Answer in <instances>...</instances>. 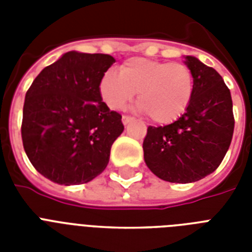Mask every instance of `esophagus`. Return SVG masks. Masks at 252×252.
<instances>
[{"label":"esophagus","instance_id":"esophagus-1","mask_svg":"<svg viewBox=\"0 0 252 252\" xmlns=\"http://www.w3.org/2000/svg\"><path fill=\"white\" fill-rule=\"evenodd\" d=\"M122 120H123V124H124V126H128L129 123L133 122V118H130V116H126V115H124V116L122 118Z\"/></svg>","mask_w":252,"mask_h":252}]
</instances>
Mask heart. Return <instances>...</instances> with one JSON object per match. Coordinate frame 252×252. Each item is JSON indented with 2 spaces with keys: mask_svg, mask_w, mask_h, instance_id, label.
Masks as SVG:
<instances>
[{
  "mask_svg": "<svg viewBox=\"0 0 252 252\" xmlns=\"http://www.w3.org/2000/svg\"><path fill=\"white\" fill-rule=\"evenodd\" d=\"M99 93L111 110H119L137 93L138 110L157 124H170L187 111L193 96V76L186 65L145 57H132L107 72Z\"/></svg>",
  "mask_w": 252,
  "mask_h": 252,
  "instance_id": "1",
  "label": "heart"
}]
</instances>
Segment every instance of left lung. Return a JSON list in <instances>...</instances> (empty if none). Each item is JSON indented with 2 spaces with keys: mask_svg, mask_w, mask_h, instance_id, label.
<instances>
[{
  "mask_svg": "<svg viewBox=\"0 0 252 252\" xmlns=\"http://www.w3.org/2000/svg\"><path fill=\"white\" fill-rule=\"evenodd\" d=\"M193 76L187 111L165 126H149L142 144L150 171L171 183H192L219 167L234 132L233 100L222 77L193 56H184Z\"/></svg>",
  "mask_w": 252,
  "mask_h": 252,
  "instance_id": "obj_1",
  "label": "left lung"
}]
</instances>
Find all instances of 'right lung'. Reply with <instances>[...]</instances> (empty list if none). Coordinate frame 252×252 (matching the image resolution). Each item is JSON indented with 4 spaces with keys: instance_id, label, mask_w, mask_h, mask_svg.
Returning a JSON list of instances; mask_svg holds the SVG:
<instances>
[{
    "instance_id": "add662e5",
    "label": "right lung",
    "mask_w": 252,
    "mask_h": 252,
    "mask_svg": "<svg viewBox=\"0 0 252 252\" xmlns=\"http://www.w3.org/2000/svg\"><path fill=\"white\" fill-rule=\"evenodd\" d=\"M115 63L104 53H64L26 93L23 148L32 166L57 184H84L102 174L123 133L122 115L102 100L99 82Z\"/></svg>"
}]
</instances>
